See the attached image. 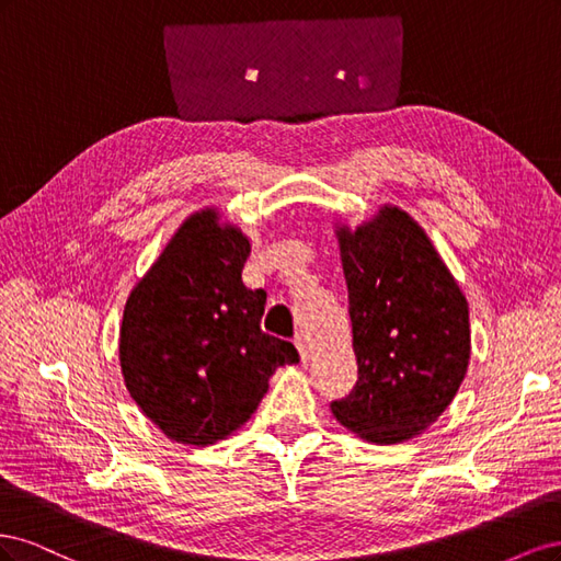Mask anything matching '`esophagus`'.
<instances>
[{
  "mask_svg": "<svg viewBox=\"0 0 561 561\" xmlns=\"http://www.w3.org/2000/svg\"><path fill=\"white\" fill-rule=\"evenodd\" d=\"M295 346H297V351H299V358H301V363H309V360H311V351H309L307 339H304V336H297V339H295Z\"/></svg>",
  "mask_w": 561,
  "mask_h": 561,
  "instance_id": "1",
  "label": "esophagus"
}]
</instances>
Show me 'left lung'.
Listing matches in <instances>:
<instances>
[{
	"label": "left lung",
	"mask_w": 561,
	"mask_h": 561,
	"mask_svg": "<svg viewBox=\"0 0 561 561\" xmlns=\"http://www.w3.org/2000/svg\"><path fill=\"white\" fill-rule=\"evenodd\" d=\"M358 383L332 414L367 443L398 445L437 421L470 360L468 301L416 219L383 203L334 222Z\"/></svg>",
	"instance_id": "left-lung-1"
}]
</instances>
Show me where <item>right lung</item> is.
I'll return each instance as SVG.
<instances>
[{
  "mask_svg": "<svg viewBox=\"0 0 561 561\" xmlns=\"http://www.w3.org/2000/svg\"><path fill=\"white\" fill-rule=\"evenodd\" d=\"M250 239L215 206L192 213L130 290L118 365L140 412L173 443L208 447L257 412L268 379L299 363L262 332L266 293L243 283Z\"/></svg>",
  "mask_w": 561,
  "mask_h": 561,
  "instance_id": "1",
  "label": "right lung"
}]
</instances>
